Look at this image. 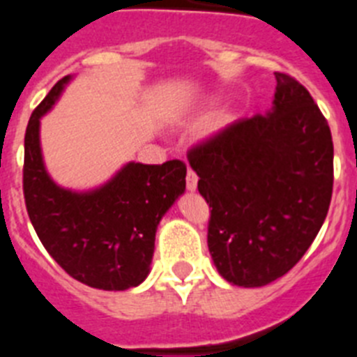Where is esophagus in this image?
<instances>
[{"instance_id": "34e87169", "label": "esophagus", "mask_w": 357, "mask_h": 357, "mask_svg": "<svg viewBox=\"0 0 357 357\" xmlns=\"http://www.w3.org/2000/svg\"><path fill=\"white\" fill-rule=\"evenodd\" d=\"M197 185H198V176L197 173L193 172V169H188V176H185V188H188V191H197Z\"/></svg>"}]
</instances>
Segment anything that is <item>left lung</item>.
<instances>
[{"label":"left lung","instance_id":"8db88e82","mask_svg":"<svg viewBox=\"0 0 357 357\" xmlns=\"http://www.w3.org/2000/svg\"><path fill=\"white\" fill-rule=\"evenodd\" d=\"M266 114L239 119L189 151L211 211V257L230 284L259 288L305 254L333 197V137L304 85L275 73Z\"/></svg>","mask_w":357,"mask_h":357}]
</instances>
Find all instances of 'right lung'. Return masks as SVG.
<instances>
[{"instance_id": "obj_1", "label": "right lung", "mask_w": 357, "mask_h": 357, "mask_svg": "<svg viewBox=\"0 0 357 357\" xmlns=\"http://www.w3.org/2000/svg\"><path fill=\"white\" fill-rule=\"evenodd\" d=\"M71 75L53 85L24 134L23 191L40 243L73 279L105 291L139 286L150 273L157 225L185 191V164L127 162L87 191L62 188L40 150V118L61 98Z\"/></svg>"}]
</instances>
